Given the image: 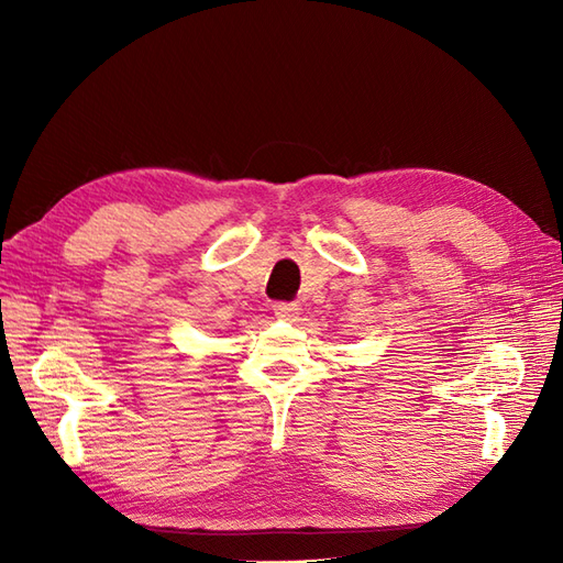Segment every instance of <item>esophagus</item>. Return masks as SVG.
Returning a JSON list of instances; mask_svg holds the SVG:
<instances>
[{
	"label": "esophagus",
	"instance_id": "esophagus-1",
	"mask_svg": "<svg viewBox=\"0 0 563 563\" xmlns=\"http://www.w3.org/2000/svg\"><path fill=\"white\" fill-rule=\"evenodd\" d=\"M275 314L282 319H296L298 317V305L296 302H275Z\"/></svg>",
	"mask_w": 563,
	"mask_h": 563
}]
</instances>
